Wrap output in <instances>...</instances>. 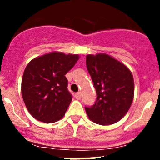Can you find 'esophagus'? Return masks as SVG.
Listing matches in <instances>:
<instances>
[{
  "label": "esophagus",
  "instance_id": "esophagus-1",
  "mask_svg": "<svg viewBox=\"0 0 160 160\" xmlns=\"http://www.w3.org/2000/svg\"><path fill=\"white\" fill-rule=\"evenodd\" d=\"M75 98L77 99H80L81 98V93L80 92H78L75 94Z\"/></svg>",
  "mask_w": 160,
  "mask_h": 160
}]
</instances>
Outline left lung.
I'll return each instance as SVG.
<instances>
[{
	"label": "left lung",
	"mask_w": 160,
	"mask_h": 160,
	"mask_svg": "<svg viewBox=\"0 0 160 160\" xmlns=\"http://www.w3.org/2000/svg\"><path fill=\"white\" fill-rule=\"evenodd\" d=\"M87 67L97 94L94 105L85 108L89 118L100 125L115 123L132 103V73L125 65L105 53L87 55Z\"/></svg>",
	"instance_id": "8db88e82"
}]
</instances>
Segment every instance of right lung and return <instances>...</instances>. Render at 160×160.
<instances>
[{
  "mask_svg": "<svg viewBox=\"0 0 160 160\" xmlns=\"http://www.w3.org/2000/svg\"><path fill=\"white\" fill-rule=\"evenodd\" d=\"M79 56L53 52L32 59L25 67L22 94L26 108L38 121L52 123L65 115L72 101L66 74Z\"/></svg>",
  "mask_w": 160,
  "mask_h": 160,
  "instance_id": "add662e5",
  "label": "right lung"
}]
</instances>
